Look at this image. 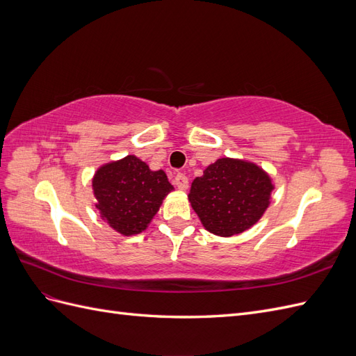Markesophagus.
Instances as JSON below:
<instances>
[{
    "mask_svg": "<svg viewBox=\"0 0 356 356\" xmlns=\"http://www.w3.org/2000/svg\"><path fill=\"white\" fill-rule=\"evenodd\" d=\"M175 186L179 190H187L188 188V178L186 177V174H177L175 175Z\"/></svg>",
    "mask_w": 356,
    "mask_h": 356,
    "instance_id": "34e87169",
    "label": "esophagus"
}]
</instances>
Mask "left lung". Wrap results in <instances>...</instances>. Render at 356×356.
<instances>
[{
    "instance_id": "left-lung-1",
    "label": "left lung",
    "mask_w": 356,
    "mask_h": 356,
    "mask_svg": "<svg viewBox=\"0 0 356 356\" xmlns=\"http://www.w3.org/2000/svg\"><path fill=\"white\" fill-rule=\"evenodd\" d=\"M272 179L255 163L218 159L191 182L188 200L208 232L229 238L260 220L270 203Z\"/></svg>"
}]
</instances>
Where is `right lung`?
<instances>
[{
  "mask_svg": "<svg viewBox=\"0 0 356 356\" xmlns=\"http://www.w3.org/2000/svg\"><path fill=\"white\" fill-rule=\"evenodd\" d=\"M92 187L101 217L124 236L145 230L168 193L174 190L163 170H152L135 156L101 166Z\"/></svg>",
  "mask_w": 356,
  "mask_h": 356,
  "instance_id": "obj_1",
  "label": "right lung"
}]
</instances>
